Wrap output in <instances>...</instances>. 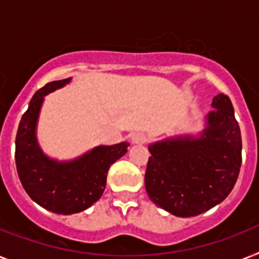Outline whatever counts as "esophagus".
<instances>
[{
  "label": "esophagus",
  "instance_id": "obj_1",
  "mask_svg": "<svg viewBox=\"0 0 259 259\" xmlns=\"http://www.w3.org/2000/svg\"><path fill=\"white\" fill-rule=\"evenodd\" d=\"M148 141V137L144 133H134L132 137V142L133 144H145Z\"/></svg>",
  "mask_w": 259,
  "mask_h": 259
}]
</instances>
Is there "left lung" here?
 Wrapping results in <instances>:
<instances>
[{
	"label": "left lung",
	"mask_w": 259,
	"mask_h": 259,
	"mask_svg": "<svg viewBox=\"0 0 259 259\" xmlns=\"http://www.w3.org/2000/svg\"><path fill=\"white\" fill-rule=\"evenodd\" d=\"M211 106L199 137L167 138L149 146V198L177 217H194L221 203L238 178L242 140L232 101L218 94Z\"/></svg>",
	"instance_id": "left-lung-1"
}]
</instances>
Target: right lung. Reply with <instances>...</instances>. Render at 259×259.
<instances>
[{
    "mask_svg": "<svg viewBox=\"0 0 259 259\" xmlns=\"http://www.w3.org/2000/svg\"><path fill=\"white\" fill-rule=\"evenodd\" d=\"M53 81L35 92L20 121L16 137V165L29 197L44 209L57 214L83 211L101 198L109 167L126 154L127 142L97 146L78 158L60 162L44 154L35 127L44 97L70 82Z\"/></svg>",
    "mask_w": 259,
    "mask_h": 259,
    "instance_id": "add662e5",
    "label": "right lung"
}]
</instances>
